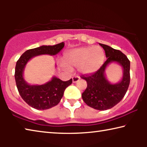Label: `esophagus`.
Here are the masks:
<instances>
[{
    "label": "esophagus",
    "mask_w": 147,
    "mask_h": 147,
    "mask_svg": "<svg viewBox=\"0 0 147 147\" xmlns=\"http://www.w3.org/2000/svg\"><path fill=\"white\" fill-rule=\"evenodd\" d=\"M72 79H73V82L76 83L80 80V77L79 76H73V78H72Z\"/></svg>",
    "instance_id": "34e87169"
}]
</instances>
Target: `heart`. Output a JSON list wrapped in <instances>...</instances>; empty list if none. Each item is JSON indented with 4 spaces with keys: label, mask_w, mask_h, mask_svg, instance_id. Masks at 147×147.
I'll list each match as a JSON object with an SVG mask.
<instances>
[{
    "label": "heart",
    "mask_w": 147,
    "mask_h": 147,
    "mask_svg": "<svg viewBox=\"0 0 147 147\" xmlns=\"http://www.w3.org/2000/svg\"><path fill=\"white\" fill-rule=\"evenodd\" d=\"M105 59V53L100 46L84 47L73 49L65 53L62 64L64 69L78 67L83 74L94 73L100 67Z\"/></svg>",
    "instance_id": "1"
}]
</instances>
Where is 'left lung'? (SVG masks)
<instances>
[{"label": "left lung", "mask_w": 147, "mask_h": 147, "mask_svg": "<svg viewBox=\"0 0 147 147\" xmlns=\"http://www.w3.org/2000/svg\"><path fill=\"white\" fill-rule=\"evenodd\" d=\"M105 51L106 61L97 71L89 75H82L88 86L82 94L87 105L98 110H106L117 104L125 95L130 84V62L127 56L119 50L100 43ZM117 62L123 67V78L119 83L111 84L105 76V70L110 63Z\"/></svg>", "instance_id": "obj_1"}]
</instances>
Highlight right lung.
<instances>
[{
    "label": "right lung",
    "instance_id": "add662e5",
    "mask_svg": "<svg viewBox=\"0 0 147 147\" xmlns=\"http://www.w3.org/2000/svg\"><path fill=\"white\" fill-rule=\"evenodd\" d=\"M64 45L62 42L55 45H43L28 50L17 61L15 79L17 89L22 98L33 108L44 110L56 106L63 97L65 89L73 82V80L71 78L64 82L54 76L51 81L43 85H30L23 77V71L27 62L33 57L41 54L56 55Z\"/></svg>",
    "mask_w": 147,
    "mask_h": 147
}]
</instances>
